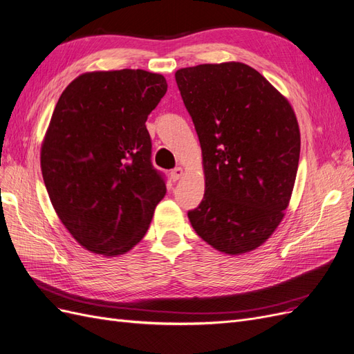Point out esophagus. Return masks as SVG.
<instances>
[{
  "label": "esophagus",
  "instance_id": "1",
  "mask_svg": "<svg viewBox=\"0 0 354 354\" xmlns=\"http://www.w3.org/2000/svg\"><path fill=\"white\" fill-rule=\"evenodd\" d=\"M171 178H173V181H177V180H180L183 176H185V169H183L181 167H177V168H174L171 173Z\"/></svg>",
  "mask_w": 354,
  "mask_h": 354
}]
</instances>
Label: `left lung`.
I'll use <instances>...</instances> for the list:
<instances>
[{
	"mask_svg": "<svg viewBox=\"0 0 354 354\" xmlns=\"http://www.w3.org/2000/svg\"><path fill=\"white\" fill-rule=\"evenodd\" d=\"M176 81L201 140L205 194L187 216L215 250L239 256L273 235L298 173L301 132L288 102L243 62L181 68Z\"/></svg>",
	"mask_w": 354,
	"mask_h": 354,
	"instance_id": "left-lung-1",
	"label": "left lung"
}]
</instances>
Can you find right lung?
<instances>
[{
	"label": "right lung",
	"mask_w": 354,
	"mask_h": 354,
	"mask_svg": "<svg viewBox=\"0 0 354 354\" xmlns=\"http://www.w3.org/2000/svg\"><path fill=\"white\" fill-rule=\"evenodd\" d=\"M167 91L161 74L93 71L61 94L40 149L56 215L86 250L116 257L149 228L167 193L145 122Z\"/></svg>",
	"instance_id": "1"
}]
</instances>
